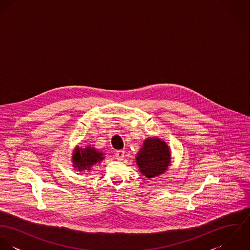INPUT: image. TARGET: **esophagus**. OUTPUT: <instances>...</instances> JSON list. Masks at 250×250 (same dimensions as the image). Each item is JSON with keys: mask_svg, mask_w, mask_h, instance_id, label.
Wrapping results in <instances>:
<instances>
[{"mask_svg": "<svg viewBox=\"0 0 250 250\" xmlns=\"http://www.w3.org/2000/svg\"><path fill=\"white\" fill-rule=\"evenodd\" d=\"M115 159L117 160V161H122L123 159H124V157H125V151H123V150H118V151H116L115 152Z\"/></svg>", "mask_w": 250, "mask_h": 250, "instance_id": "esophagus-1", "label": "esophagus"}]
</instances>
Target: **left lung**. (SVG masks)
<instances>
[{
  "label": "left lung",
  "mask_w": 250,
  "mask_h": 250,
  "mask_svg": "<svg viewBox=\"0 0 250 250\" xmlns=\"http://www.w3.org/2000/svg\"><path fill=\"white\" fill-rule=\"evenodd\" d=\"M170 156L167 143L158 138H148L137 154L136 162L143 175L154 178L167 170L170 166Z\"/></svg>",
  "instance_id": "left-lung-1"
}]
</instances>
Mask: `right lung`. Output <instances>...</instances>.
Here are the masks:
<instances>
[{"label": "right lung", "mask_w": 250, "mask_h": 250, "mask_svg": "<svg viewBox=\"0 0 250 250\" xmlns=\"http://www.w3.org/2000/svg\"><path fill=\"white\" fill-rule=\"evenodd\" d=\"M103 159L104 154L90 145L85 148L77 147L72 156L74 167L78 168L79 171L90 170L92 166L101 163Z\"/></svg>", "instance_id": "obj_1"}]
</instances>
